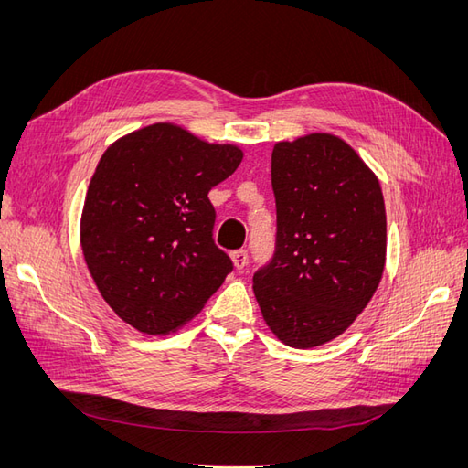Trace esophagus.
I'll return each mask as SVG.
<instances>
[{"label":"esophagus","mask_w":468,"mask_h":468,"mask_svg":"<svg viewBox=\"0 0 468 468\" xmlns=\"http://www.w3.org/2000/svg\"><path fill=\"white\" fill-rule=\"evenodd\" d=\"M232 261H234V267L238 269V271H242V269L248 265V251L246 250L232 251Z\"/></svg>","instance_id":"34e87169"}]
</instances>
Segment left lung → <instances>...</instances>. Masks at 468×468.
I'll return each mask as SVG.
<instances>
[{
  "label": "left lung",
  "instance_id": "obj_1",
  "mask_svg": "<svg viewBox=\"0 0 468 468\" xmlns=\"http://www.w3.org/2000/svg\"><path fill=\"white\" fill-rule=\"evenodd\" d=\"M275 253L253 275L265 324L296 349L332 342L369 304L387 260L380 183L342 138L277 143Z\"/></svg>",
  "mask_w": 468,
  "mask_h": 468
}]
</instances>
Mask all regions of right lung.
Masks as SVG:
<instances>
[{
    "mask_svg": "<svg viewBox=\"0 0 468 468\" xmlns=\"http://www.w3.org/2000/svg\"><path fill=\"white\" fill-rule=\"evenodd\" d=\"M244 154L172 122L112 143L81 212V250L105 303L138 332L164 335L201 313L232 271L215 244L208 191Z\"/></svg>",
    "mask_w": 468,
    "mask_h": 468,
    "instance_id": "add662e5",
    "label": "right lung"
}]
</instances>
